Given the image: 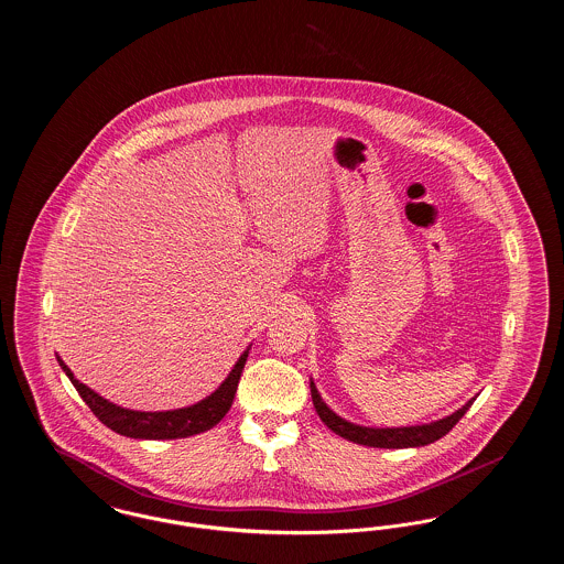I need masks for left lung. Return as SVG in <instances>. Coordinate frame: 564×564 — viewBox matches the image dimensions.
<instances>
[{"label":"left lung","mask_w":564,"mask_h":564,"mask_svg":"<svg viewBox=\"0 0 564 564\" xmlns=\"http://www.w3.org/2000/svg\"><path fill=\"white\" fill-rule=\"evenodd\" d=\"M311 395L315 410L319 414L323 423L334 431L336 435L355 442V444H364V446H375V448H412V446H427L431 442L444 437L448 431L455 427L456 423L465 416V412L471 408L474 400L465 403L460 410H456L455 414L435 421L430 425H419V427H395V430H372V427H359L352 425L349 421L340 419L338 414H334L325 403L322 395L317 393V387L311 382Z\"/></svg>","instance_id":"1"}]
</instances>
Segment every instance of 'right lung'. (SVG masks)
Returning <instances> with one entry per match:
<instances>
[{"label":"right lung","instance_id":"obj_1","mask_svg":"<svg viewBox=\"0 0 564 564\" xmlns=\"http://www.w3.org/2000/svg\"><path fill=\"white\" fill-rule=\"evenodd\" d=\"M245 350L232 372L221 382V387L212 393L207 400L194 403L189 408H180L171 412H137V410H127L116 403L104 400L95 391H90L80 380H76L72 370L58 359L63 372L69 376L74 382L76 391L80 393L82 400L93 410V414L111 431L127 435V437H137V440H175V437H188L203 431L215 427L226 412L230 410L239 380H241L242 368L247 361Z\"/></svg>","mask_w":564,"mask_h":564}]
</instances>
